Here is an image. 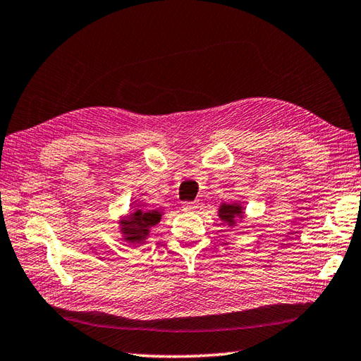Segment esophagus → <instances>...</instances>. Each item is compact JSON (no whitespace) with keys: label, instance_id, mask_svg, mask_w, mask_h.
<instances>
[{"label":"esophagus","instance_id":"obj_1","mask_svg":"<svg viewBox=\"0 0 361 361\" xmlns=\"http://www.w3.org/2000/svg\"><path fill=\"white\" fill-rule=\"evenodd\" d=\"M197 207H200V204L197 202H183V210H187V212H193Z\"/></svg>","mask_w":361,"mask_h":361}]
</instances>
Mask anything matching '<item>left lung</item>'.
<instances>
[{
    "mask_svg": "<svg viewBox=\"0 0 361 361\" xmlns=\"http://www.w3.org/2000/svg\"><path fill=\"white\" fill-rule=\"evenodd\" d=\"M218 216L221 218L229 227H233L237 221L245 218V207L240 202H232V204H221L218 209Z\"/></svg>",
    "mask_w": 361,
    "mask_h": 361,
    "instance_id": "1",
    "label": "left lung"
}]
</instances>
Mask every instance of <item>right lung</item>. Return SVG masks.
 <instances>
[{
  "label": "right lung",
  "mask_w": 361,
  "mask_h": 361,
  "mask_svg": "<svg viewBox=\"0 0 361 361\" xmlns=\"http://www.w3.org/2000/svg\"><path fill=\"white\" fill-rule=\"evenodd\" d=\"M164 212L159 210H143L137 205V209L130 210L128 216L120 221V231L124 241L130 245H140L149 237V232L154 226H157L161 219Z\"/></svg>",
  "instance_id": "1"
}]
</instances>
